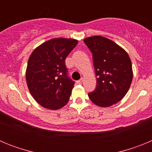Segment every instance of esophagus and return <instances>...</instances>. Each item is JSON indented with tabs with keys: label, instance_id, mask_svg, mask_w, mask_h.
Wrapping results in <instances>:
<instances>
[{
	"label": "esophagus",
	"instance_id": "obj_1",
	"mask_svg": "<svg viewBox=\"0 0 152 152\" xmlns=\"http://www.w3.org/2000/svg\"><path fill=\"white\" fill-rule=\"evenodd\" d=\"M83 81H84V78H83V77H82V78H80V80H77V84H82Z\"/></svg>",
	"mask_w": 152,
	"mask_h": 152
}]
</instances>
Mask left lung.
Returning <instances> with one entry per match:
<instances>
[{"label": "left lung", "instance_id": "left-lung-1", "mask_svg": "<svg viewBox=\"0 0 152 152\" xmlns=\"http://www.w3.org/2000/svg\"><path fill=\"white\" fill-rule=\"evenodd\" d=\"M84 42L92 52L96 76V88L88 96L96 106L110 107L129 89L133 77L131 59L123 48L103 36H91Z\"/></svg>", "mask_w": 152, "mask_h": 152}]
</instances>
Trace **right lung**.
<instances>
[{
	"mask_svg": "<svg viewBox=\"0 0 152 152\" xmlns=\"http://www.w3.org/2000/svg\"><path fill=\"white\" fill-rule=\"evenodd\" d=\"M77 42L74 39H52L29 56L26 83L31 95L42 107L55 110L69 100L75 81L68 77L64 61Z\"/></svg>",
	"mask_w": 152,
	"mask_h": 152,
	"instance_id": "1",
	"label": "right lung"
}]
</instances>
